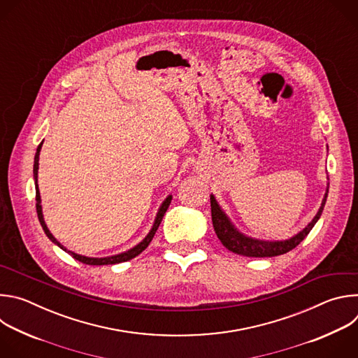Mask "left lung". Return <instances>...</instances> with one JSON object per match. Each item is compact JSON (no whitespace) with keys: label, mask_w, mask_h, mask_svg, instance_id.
Here are the masks:
<instances>
[{"label":"left lung","mask_w":358,"mask_h":358,"mask_svg":"<svg viewBox=\"0 0 358 358\" xmlns=\"http://www.w3.org/2000/svg\"><path fill=\"white\" fill-rule=\"evenodd\" d=\"M327 194H329V185H327L324 198L322 201V206H320L316 217L312 220V222L303 231H300L299 234H296L294 236H292L290 239H286V241H262V239H255V238L241 234L234 227V224L229 221L227 214L221 210L214 195H211L213 225H214L215 234H217L218 239L222 242V245L236 255H243V257H249V258L278 257V255H283V253L292 250L293 248H296L306 236L309 235V232L312 231V228L319 221V218L323 213Z\"/></svg>","instance_id":"8db88e82"}]
</instances>
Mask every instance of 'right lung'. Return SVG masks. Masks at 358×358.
Returning a JSON list of instances; mask_svg holds the SVG:
<instances>
[{"label":"right lung","mask_w":358,"mask_h":358,"mask_svg":"<svg viewBox=\"0 0 358 358\" xmlns=\"http://www.w3.org/2000/svg\"><path fill=\"white\" fill-rule=\"evenodd\" d=\"M41 147H42V143L38 145L36 152H35V159H34V180H35V191H36V195H35V199H36V214H38V220H39V222H41V227H42L43 232L46 234V236H48L50 241H52L54 243H57L61 249H64V250L68 252L69 255H72V258H75L76 261H79V262H82V264H86V265H115V264L126 262V261H130V259L136 258L137 255H140V253L150 245L152 236H155V234L157 232V229H159V227H160V224H162V220H163V217H164L167 208L170 207V202H171V198H173L171 195H169V196L163 201L162 207L159 208L157 217H156V220H155V224H152V227H151L150 232L147 234V236H145L138 245H136L134 248H131V249H129V250H126V252H122V253H119V255H113V257H106V258H89V257H82V255H78V253H75V252H72V250H68L65 246H62V245L57 241V238L49 232V229H48L45 221H43V215H42L41 195H39V188H38V169H39V163H38V162H39V151H41Z\"/></svg>","instance_id":"obj_1"}]
</instances>
